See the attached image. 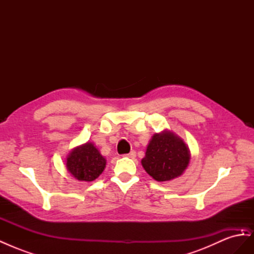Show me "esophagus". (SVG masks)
Returning <instances> with one entry per match:
<instances>
[{
	"label": "esophagus",
	"instance_id": "obj_1",
	"mask_svg": "<svg viewBox=\"0 0 254 254\" xmlns=\"http://www.w3.org/2000/svg\"><path fill=\"white\" fill-rule=\"evenodd\" d=\"M124 157H128V158H134V157H135V151H134V150L130 151L129 153H126V155H124Z\"/></svg>",
	"mask_w": 254,
	"mask_h": 254
}]
</instances>
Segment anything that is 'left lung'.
<instances>
[{"label": "left lung", "mask_w": 254, "mask_h": 254, "mask_svg": "<svg viewBox=\"0 0 254 254\" xmlns=\"http://www.w3.org/2000/svg\"><path fill=\"white\" fill-rule=\"evenodd\" d=\"M190 159V149L181 137L164 130L153 134L141 163L153 179L163 182L181 176L188 167Z\"/></svg>", "instance_id": "left-lung-1"}]
</instances>
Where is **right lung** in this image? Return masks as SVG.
Listing matches in <instances>:
<instances>
[{"label": "right lung", "mask_w": 254, "mask_h": 254, "mask_svg": "<svg viewBox=\"0 0 254 254\" xmlns=\"http://www.w3.org/2000/svg\"><path fill=\"white\" fill-rule=\"evenodd\" d=\"M105 167L106 159L91 142L75 147L66 158L67 171L79 181L95 180Z\"/></svg>", "instance_id": "add662e5"}]
</instances>
